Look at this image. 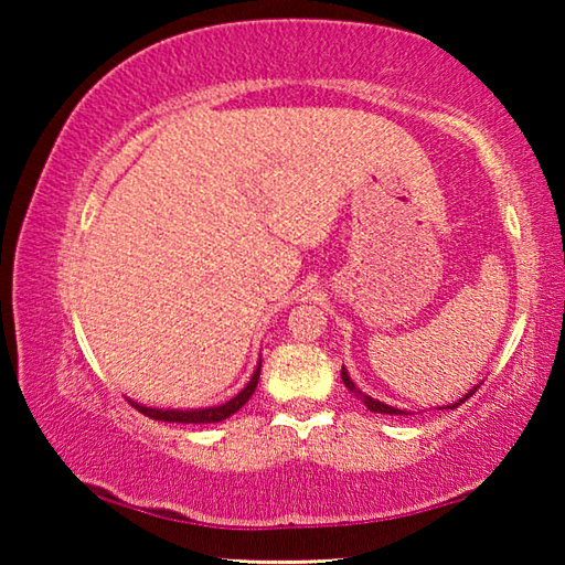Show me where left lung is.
Wrapping results in <instances>:
<instances>
[{"label": "left lung", "mask_w": 565, "mask_h": 565, "mask_svg": "<svg viewBox=\"0 0 565 565\" xmlns=\"http://www.w3.org/2000/svg\"><path fill=\"white\" fill-rule=\"evenodd\" d=\"M341 381H343V384H347V388L351 391V394H353V396H359V398L363 401V404H366V408H369V411H374V414H388V416H401V414H408V411H401V408H394V406H388V404H381V401H376V398H371V396L363 394V391H359V386L353 384L351 376H349V371L343 369V366H341ZM476 388H478V386H476ZM476 388H471V391H468V394H466L463 398H458L456 404L446 406V408H456V406H461L463 401H468V398H471V396L476 394Z\"/></svg>", "instance_id": "8db88e82"}]
</instances>
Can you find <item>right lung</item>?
Segmentation results:
<instances>
[{"label":"right lung","mask_w":565,"mask_h":565,"mask_svg":"<svg viewBox=\"0 0 565 565\" xmlns=\"http://www.w3.org/2000/svg\"><path fill=\"white\" fill-rule=\"evenodd\" d=\"M259 374H262V363H256V371L248 384L238 391L234 398L224 401V404L218 406H209V408H186V411H179V408H151V406H141L137 401H129V404L139 411V414H145L154 420H169V424H218V420L228 418L232 414H236L238 408H242L248 398H252L256 384H259Z\"/></svg>","instance_id":"obj_1"}]
</instances>
